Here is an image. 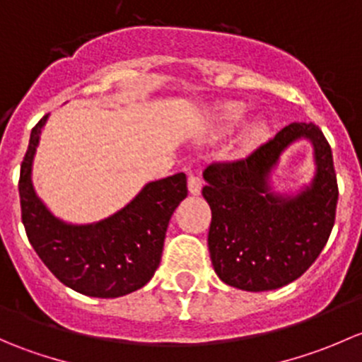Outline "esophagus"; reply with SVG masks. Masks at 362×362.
I'll return each instance as SVG.
<instances>
[{
    "label": "esophagus",
    "mask_w": 362,
    "mask_h": 362,
    "mask_svg": "<svg viewBox=\"0 0 362 362\" xmlns=\"http://www.w3.org/2000/svg\"><path fill=\"white\" fill-rule=\"evenodd\" d=\"M187 187H189V192H191V194H194V196L202 192L203 182H202V178H199V175L194 173V171H191V173H189Z\"/></svg>",
    "instance_id": "34e87169"
}]
</instances>
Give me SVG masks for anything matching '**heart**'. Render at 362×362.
Returning <instances> with one entry per match:
<instances>
[{
	"instance_id": "b5f03b06",
	"label": "heart",
	"mask_w": 362,
	"mask_h": 362,
	"mask_svg": "<svg viewBox=\"0 0 362 362\" xmlns=\"http://www.w3.org/2000/svg\"><path fill=\"white\" fill-rule=\"evenodd\" d=\"M247 108L245 105L242 103H226L218 108L217 113L214 115V127L217 133H228L229 129L240 124L245 117ZM266 134V126L261 122V120H254L243 131L242 138H240V145L242 148H250L254 147L255 144L264 138Z\"/></svg>"
}]
</instances>
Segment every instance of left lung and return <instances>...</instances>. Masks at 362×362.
I'll use <instances>...</instances> for the list:
<instances>
[{
  "instance_id": "8db88e82",
  "label": "left lung",
  "mask_w": 362,
  "mask_h": 362,
  "mask_svg": "<svg viewBox=\"0 0 362 362\" xmlns=\"http://www.w3.org/2000/svg\"><path fill=\"white\" fill-rule=\"evenodd\" d=\"M314 145L316 177L296 197L275 195L269 175L296 139ZM211 208L208 249L224 284L250 293L294 282L326 247L337 217L333 152L319 126L293 122L245 159L211 163L203 173Z\"/></svg>"
}]
</instances>
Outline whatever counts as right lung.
<instances>
[{
    "label": "right lung",
    "mask_w": 362,
    "mask_h": 362,
    "mask_svg": "<svg viewBox=\"0 0 362 362\" xmlns=\"http://www.w3.org/2000/svg\"><path fill=\"white\" fill-rule=\"evenodd\" d=\"M47 117L33 127L21 164V210L29 243L54 276L76 293L119 298L140 289L158 269L171 215L187 196V177L177 173L148 182L133 202L100 222L66 224L50 214L31 182Z\"/></svg>",
    "instance_id": "1"
}]
</instances>
